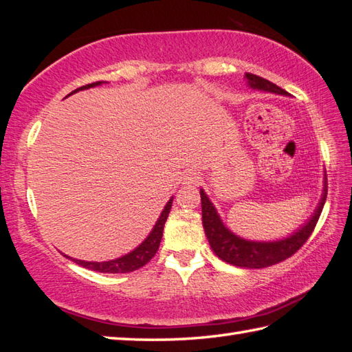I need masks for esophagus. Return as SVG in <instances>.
<instances>
[{"label": "esophagus", "mask_w": 352, "mask_h": 352, "mask_svg": "<svg viewBox=\"0 0 352 352\" xmlns=\"http://www.w3.org/2000/svg\"><path fill=\"white\" fill-rule=\"evenodd\" d=\"M199 180V175L197 170H186L184 175H183V184H197Z\"/></svg>", "instance_id": "1"}]
</instances>
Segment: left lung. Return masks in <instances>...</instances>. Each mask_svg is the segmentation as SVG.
Segmentation results:
<instances>
[{
    "label": "left lung",
    "mask_w": 352,
    "mask_h": 352,
    "mask_svg": "<svg viewBox=\"0 0 352 352\" xmlns=\"http://www.w3.org/2000/svg\"><path fill=\"white\" fill-rule=\"evenodd\" d=\"M246 80L251 87L261 89L266 92H274L280 95H287L284 89L278 87L276 85L271 83L269 80L261 78L254 74L246 72ZM327 182L324 188V195L320 199V204L318 206L315 214L309 221V223L298 230L294 236H290L284 241L278 242H250L234 236L231 231L221 222V218L216 213L210 199L207 198L204 190H201V206H203V226L206 236L208 239L212 250L216 256L227 261L230 265H234L239 267H248V269H260L267 267L280 263V261L286 260L294 256V254L301 248V246L307 242V239L311 236L313 230H315L318 219L322 212L325 199H327Z\"/></svg>",
    "instance_id": "obj_1"
}]
</instances>
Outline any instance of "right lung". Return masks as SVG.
Masks as SVG:
<instances>
[{"label":"right lung","instance_id":"1","mask_svg":"<svg viewBox=\"0 0 352 352\" xmlns=\"http://www.w3.org/2000/svg\"><path fill=\"white\" fill-rule=\"evenodd\" d=\"M104 83V81H95V83L91 85H86V86H81L76 91L71 92L69 95L76 94L78 91H83V89H89V87H94V86H98ZM172 207V199L168 201V204L164 206L163 212L160 214L159 221L154 226L153 231L149 233V236L145 239L144 242H142L136 250L131 251L130 254H126V256L121 257V258H116V260H110V261H85V260H76V258H71L72 261H76L77 265L83 266L86 269H91V271L95 272H104V274H125V272H133V271H138L142 266H145L149 260H151L157 250H159L160 246V241H162V236H163V227H164V222L168 219V214L169 210Z\"/></svg>","mask_w":352,"mask_h":352}]
</instances>
